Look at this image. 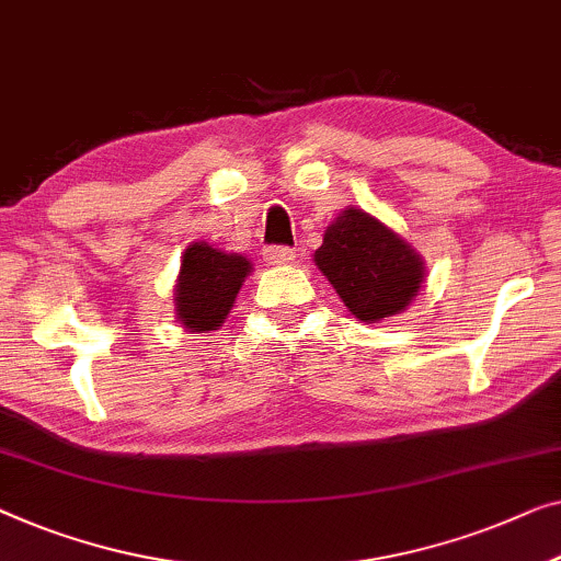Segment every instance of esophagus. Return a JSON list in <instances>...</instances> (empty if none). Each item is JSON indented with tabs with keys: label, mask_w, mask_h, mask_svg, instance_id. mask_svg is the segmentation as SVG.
Segmentation results:
<instances>
[{
	"label": "esophagus",
	"mask_w": 561,
	"mask_h": 561,
	"mask_svg": "<svg viewBox=\"0 0 561 561\" xmlns=\"http://www.w3.org/2000/svg\"><path fill=\"white\" fill-rule=\"evenodd\" d=\"M265 263L271 265H283V263H290L296 257V250L294 248H286V245H271L265 248Z\"/></svg>",
	"instance_id": "34e87169"
}]
</instances>
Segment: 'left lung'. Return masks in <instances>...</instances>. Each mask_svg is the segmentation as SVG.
I'll use <instances>...</instances> for the list:
<instances>
[{"label": "left lung", "instance_id": "1", "mask_svg": "<svg viewBox=\"0 0 561 561\" xmlns=\"http://www.w3.org/2000/svg\"><path fill=\"white\" fill-rule=\"evenodd\" d=\"M316 265L359 321H381L410 306L422 283V257L389 227L348 207L323 234Z\"/></svg>", "mask_w": 561, "mask_h": 561}]
</instances>
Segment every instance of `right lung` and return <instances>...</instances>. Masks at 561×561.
<instances>
[{
	"label": "right lung",
	"instance_id": "obj_1",
	"mask_svg": "<svg viewBox=\"0 0 561 561\" xmlns=\"http://www.w3.org/2000/svg\"><path fill=\"white\" fill-rule=\"evenodd\" d=\"M248 273V257L222 253L207 242L186 248L174 298L182 327L192 331H215L220 327Z\"/></svg>",
	"mask_w": 561,
	"mask_h": 561
}]
</instances>
